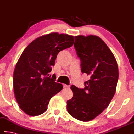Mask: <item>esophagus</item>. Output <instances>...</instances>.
<instances>
[{
	"label": "esophagus",
	"instance_id": "obj_1",
	"mask_svg": "<svg viewBox=\"0 0 134 134\" xmlns=\"http://www.w3.org/2000/svg\"><path fill=\"white\" fill-rule=\"evenodd\" d=\"M63 88H69V85H66V84H63Z\"/></svg>",
	"mask_w": 134,
	"mask_h": 134
}]
</instances>
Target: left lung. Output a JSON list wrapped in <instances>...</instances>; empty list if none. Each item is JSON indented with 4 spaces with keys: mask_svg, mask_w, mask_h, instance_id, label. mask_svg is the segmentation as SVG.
<instances>
[{
    "mask_svg": "<svg viewBox=\"0 0 134 134\" xmlns=\"http://www.w3.org/2000/svg\"><path fill=\"white\" fill-rule=\"evenodd\" d=\"M75 49L81 60V72L90 77L84 89L72 85L73 97L67 110L82 121L94 119L109 106L119 79V68L113 53L99 37L75 36Z\"/></svg>",
    "mask_w": 134,
    "mask_h": 134,
    "instance_id": "1",
    "label": "left lung"
}]
</instances>
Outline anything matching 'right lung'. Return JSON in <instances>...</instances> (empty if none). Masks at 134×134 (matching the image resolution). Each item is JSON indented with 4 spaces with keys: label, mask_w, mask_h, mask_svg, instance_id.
<instances>
[{
    "label": "right lung",
    "mask_w": 134,
    "mask_h": 134,
    "mask_svg": "<svg viewBox=\"0 0 134 134\" xmlns=\"http://www.w3.org/2000/svg\"><path fill=\"white\" fill-rule=\"evenodd\" d=\"M74 44V36L58 32L43 35L28 44L21 54L13 74V88L19 107L30 116L47 110L53 96L63 89L49 75L58 53Z\"/></svg>",
    "instance_id": "right-lung-1"
}]
</instances>
